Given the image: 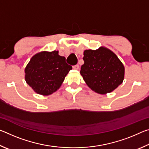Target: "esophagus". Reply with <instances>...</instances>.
<instances>
[{
    "label": "esophagus",
    "instance_id": "obj_1",
    "mask_svg": "<svg viewBox=\"0 0 149 149\" xmlns=\"http://www.w3.org/2000/svg\"><path fill=\"white\" fill-rule=\"evenodd\" d=\"M73 68H74V70H78V69L79 68V65L77 64V65H73Z\"/></svg>",
    "mask_w": 149,
    "mask_h": 149
}]
</instances>
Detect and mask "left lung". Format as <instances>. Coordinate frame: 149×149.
<instances>
[{
  "label": "left lung",
  "instance_id": "8db88e82",
  "mask_svg": "<svg viewBox=\"0 0 149 149\" xmlns=\"http://www.w3.org/2000/svg\"><path fill=\"white\" fill-rule=\"evenodd\" d=\"M80 74L91 89L99 94L112 92L122 84L125 68L112 50L104 47L85 50Z\"/></svg>",
  "mask_w": 149,
  "mask_h": 149
}]
</instances>
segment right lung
<instances>
[{
	"label": "right lung",
	"instance_id": "add662e5",
	"mask_svg": "<svg viewBox=\"0 0 149 149\" xmlns=\"http://www.w3.org/2000/svg\"><path fill=\"white\" fill-rule=\"evenodd\" d=\"M72 67L58 51H42L33 56L25 68V79L37 94L47 96L61 86Z\"/></svg>",
	"mask_w": 149,
	"mask_h": 149
}]
</instances>
